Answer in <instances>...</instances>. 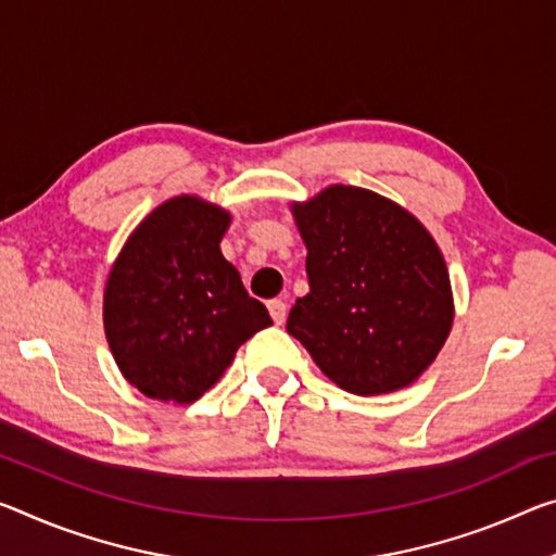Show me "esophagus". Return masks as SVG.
Here are the masks:
<instances>
[{
    "instance_id": "1",
    "label": "esophagus",
    "mask_w": 556,
    "mask_h": 556,
    "mask_svg": "<svg viewBox=\"0 0 556 556\" xmlns=\"http://www.w3.org/2000/svg\"><path fill=\"white\" fill-rule=\"evenodd\" d=\"M267 309L271 314V319H275V324H285V319H287V304L281 302V299H269Z\"/></svg>"
}]
</instances>
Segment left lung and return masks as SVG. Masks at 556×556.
<instances>
[{"instance_id": "obj_1", "label": "left lung", "mask_w": 556, "mask_h": 556, "mask_svg": "<svg viewBox=\"0 0 556 556\" xmlns=\"http://www.w3.org/2000/svg\"><path fill=\"white\" fill-rule=\"evenodd\" d=\"M309 294L287 331L356 395L391 393L433 364L451 333L445 260L416 217L371 190L333 185L294 205Z\"/></svg>"}]
</instances>
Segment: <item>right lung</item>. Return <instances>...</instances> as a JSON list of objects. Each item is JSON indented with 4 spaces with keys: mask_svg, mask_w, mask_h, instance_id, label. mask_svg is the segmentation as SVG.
Segmentation results:
<instances>
[{
    "mask_svg": "<svg viewBox=\"0 0 556 556\" xmlns=\"http://www.w3.org/2000/svg\"><path fill=\"white\" fill-rule=\"evenodd\" d=\"M227 225L225 210L173 198L140 223L113 264L105 337L128 383L151 399L198 401L237 349L271 324L219 252Z\"/></svg>",
    "mask_w": 556,
    "mask_h": 556,
    "instance_id": "obj_1",
    "label": "right lung"
}]
</instances>
